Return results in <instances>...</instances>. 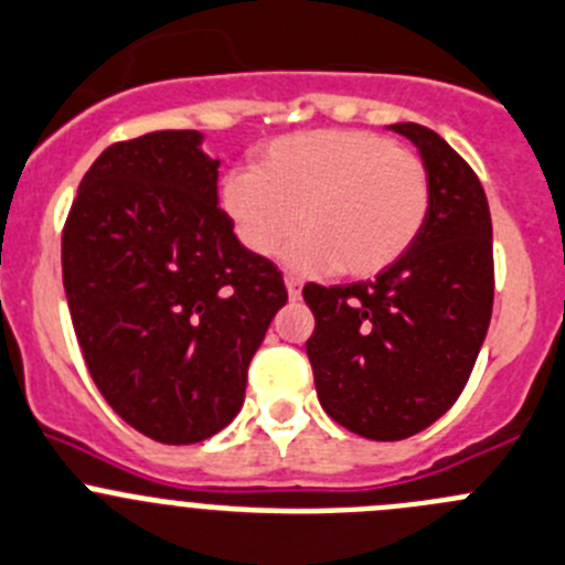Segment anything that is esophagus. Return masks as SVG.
<instances>
[{"mask_svg":"<svg viewBox=\"0 0 565 565\" xmlns=\"http://www.w3.org/2000/svg\"><path fill=\"white\" fill-rule=\"evenodd\" d=\"M286 288H288V297L291 299L302 297V279L294 277V274H286Z\"/></svg>","mask_w":565,"mask_h":565,"instance_id":"obj_1","label":"esophagus"}]
</instances>
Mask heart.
I'll return each mask as SVG.
<instances>
[{
    "instance_id": "1",
    "label": "heart",
    "mask_w": 565,
    "mask_h": 565,
    "mask_svg": "<svg viewBox=\"0 0 565 565\" xmlns=\"http://www.w3.org/2000/svg\"><path fill=\"white\" fill-rule=\"evenodd\" d=\"M222 205L241 244L299 268L374 277L394 266L429 213L424 160L369 130H316L257 149L252 171L224 180Z\"/></svg>"
}]
</instances>
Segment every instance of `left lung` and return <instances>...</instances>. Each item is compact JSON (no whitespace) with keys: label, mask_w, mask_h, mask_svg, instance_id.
I'll return each mask as SVG.
<instances>
[{"label":"left lung","mask_w":565,"mask_h":565,"mask_svg":"<svg viewBox=\"0 0 565 565\" xmlns=\"http://www.w3.org/2000/svg\"><path fill=\"white\" fill-rule=\"evenodd\" d=\"M411 138L429 174V213L411 249L369 282L316 286L308 338L327 416L372 440H402L440 418L469 383L493 308L491 211L471 166L429 127Z\"/></svg>","instance_id":"8db88e82"}]
</instances>
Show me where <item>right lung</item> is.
<instances>
[{"label":"right lung","mask_w":565,"mask_h":565,"mask_svg":"<svg viewBox=\"0 0 565 565\" xmlns=\"http://www.w3.org/2000/svg\"><path fill=\"white\" fill-rule=\"evenodd\" d=\"M61 252L85 366L118 416L160 444H196L238 416L288 291L235 238L202 132L107 147L79 182Z\"/></svg>","instance_id":"1"}]
</instances>
